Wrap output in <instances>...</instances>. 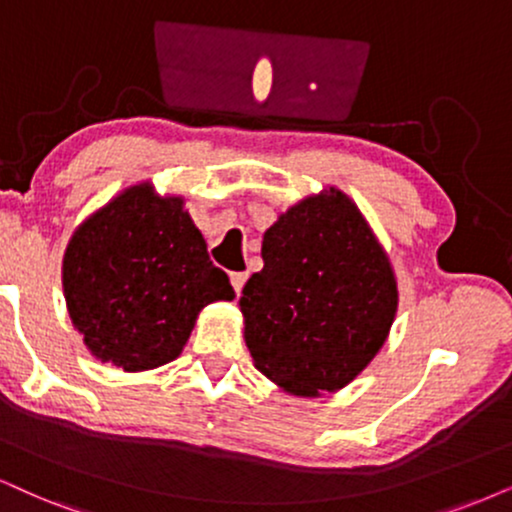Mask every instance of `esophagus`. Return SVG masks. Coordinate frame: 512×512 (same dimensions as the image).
Listing matches in <instances>:
<instances>
[{"mask_svg":"<svg viewBox=\"0 0 512 512\" xmlns=\"http://www.w3.org/2000/svg\"><path fill=\"white\" fill-rule=\"evenodd\" d=\"M246 277H249V273H230V282H232V287H235V292H237V294L242 292V287H244Z\"/></svg>","mask_w":512,"mask_h":512,"instance_id":"34e87169","label":"esophagus"}]
</instances>
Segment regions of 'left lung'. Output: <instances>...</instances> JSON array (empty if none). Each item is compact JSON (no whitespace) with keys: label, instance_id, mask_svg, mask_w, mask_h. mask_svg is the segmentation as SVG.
<instances>
[{"label":"left lung","instance_id":"1","mask_svg":"<svg viewBox=\"0 0 512 512\" xmlns=\"http://www.w3.org/2000/svg\"><path fill=\"white\" fill-rule=\"evenodd\" d=\"M261 256L239 296L256 368L299 396L342 389L380 351L399 301L361 211L337 189L301 201L263 235Z\"/></svg>","mask_w":512,"mask_h":512}]
</instances>
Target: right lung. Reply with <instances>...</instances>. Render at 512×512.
<instances>
[{
	"label": "right lung",
	"instance_id": "add662e5",
	"mask_svg": "<svg viewBox=\"0 0 512 512\" xmlns=\"http://www.w3.org/2000/svg\"><path fill=\"white\" fill-rule=\"evenodd\" d=\"M63 294L87 349L128 372L178 358L201 308L235 299L182 199H159L147 185L78 227L63 256Z\"/></svg>",
	"mask_w": 512,
	"mask_h": 512
}]
</instances>
